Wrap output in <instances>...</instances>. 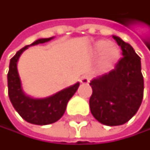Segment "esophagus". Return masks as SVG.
<instances>
[{"label": "esophagus", "instance_id": "esophagus-1", "mask_svg": "<svg viewBox=\"0 0 150 150\" xmlns=\"http://www.w3.org/2000/svg\"><path fill=\"white\" fill-rule=\"evenodd\" d=\"M90 79H91V77L89 75H84L81 77L80 79V82L82 84H88L90 82Z\"/></svg>", "mask_w": 150, "mask_h": 150}]
</instances>
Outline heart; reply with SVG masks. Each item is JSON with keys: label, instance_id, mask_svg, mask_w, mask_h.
I'll use <instances>...</instances> for the list:
<instances>
[{"label": "heart", "instance_id": "b5f03b06", "mask_svg": "<svg viewBox=\"0 0 150 150\" xmlns=\"http://www.w3.org/2000/svg\"><path fill=\"white\" fill-rule=\"evenodd\" d=\"M93 51L100 54V64L104 66H110L119 57V50L117 47L108 40H100L93 44Z\"/></svg>", "mask_w": 150, "mask_h": 150}]
</instances>
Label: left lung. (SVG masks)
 Returning a JSON list of instances; mask_svg holds the SVG:
<instances>
[{
  "label": "left lung",
  "mask_w": 150,
  "mask_h": 150,
  "mask_svg": "<svg viewBox=\"0 0 150 150\" xmlns=\"http://www.w3.org/2000/svg\"><path fill=\"white\" fill-rule=\"evenodd\" d=\"M112 37L121 47L123 57L113 70L91 80L89 100L92 115L109 126L123 125L136 114L144 90L140 57L130 44Z\"/></svg>",
  "instance_id": "left-lung-1"
}]
</instances>
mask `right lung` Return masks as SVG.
<instances>
[{
  "mask_svg": "<svg viewBox=\"0 0 150 150\" xmlns=\"http://www.w3.org/2000/svg\"><path fill=\"white\" fill-rule=\"evenodd\" d=\"M54 37L39 39L27 45L10 59L9 69L8 72V89L9 100L17 111L25 121L33 125H45L59 120L65 112L69 100L73 96L79 86V82L66 87L54 95L45 98H33L24 92L21 80L17 71V62L22 53L30 46L45 43Z\"/></svg>",
  "mask_w": 150,
  "mask_h": 150,
  "instance_id": "1",
  "label": "right lung"
}]
</instances>
